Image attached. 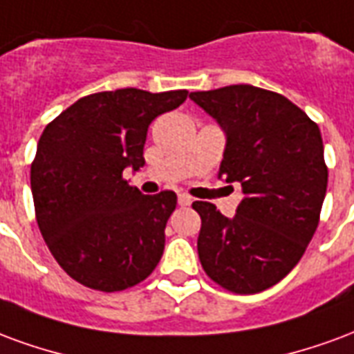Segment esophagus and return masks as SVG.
Returning a JSON list of instances; mask_svg holds the SVG:
<instances>
[{
	"instance_id": "esophagus-1",
	"label": "esophagus",
	"mask_w": 354,
	"mask_h": 354,
	"mask_svg": "<svg viewBox=\"0 0 354 354\" xmlns=\"http://www.w3.org/2000/svg\"><path fill=\"white\" fill-rule=\"evenodd\" d=\"M177 200H179L180 207H187V205H190V203H192V198L187 194H179V198H177Z\"/></svg>"
}]
</instances>
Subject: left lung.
<instances>
[{"instance_id":"left-lung-1","label":"left lung","mask_w":354,"mask_h":354,"mask_svg":"<svg viewBox=\"0 0 354 354\" xmlns=\"http://www.w3.org/2000/svg\"><path fill=\"white\" fill-rule=\"evenodd\" d=\"M190 100L224 131L218 179L239 183L243 194L232 218L192 203L202 216V268L232 292L266 290L300 262L317 230L328 185L321 130L285 95L251 84Z\"/></svg>"}]
</instances>
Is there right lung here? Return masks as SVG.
Instances as JSON below:
<instances>
[{
	"mask_svg": "<svg viewBox=\"0 0 354 354\" xmlns=\"http://www.w3.org/2000/svg\"><path fill=\"white\" fill-rule=\"evenodd\" d=\"M187 95L97 92L77 100L41 133L30 175L35 216L56 262L81 285L124 290L147 279L162 259L177 194H141L122 174L145 166L149 126Z\"/></svg>",
	"mask_w": 354,
	"mask_h": 354,
	"instance_id": "1",
	"label": "right lung"
}]
</instances>
